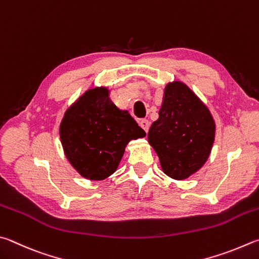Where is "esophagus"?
<instances>
[{"label":"esophagus","mask_w":259,"mask_h":259,"mask_svg":"<svg viewBox=\"0 0 259 259\" xmlns=\"http://www.w3.org/2000/svg\"><path fill=\"white\" fill-rule=\"evenodd\" d=\"M139 125L146 131V134L148 133V129H149V121L148 120H146V119L139 120Z\"/></svg>","instance_id":"1"}]
</instances>
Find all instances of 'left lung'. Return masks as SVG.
I'll return each mask as SVG.
<instances>
[{"label":"left lung","mask_w":259,"mask_h":259,"mask_svg":"<svg viewBox=\"0 0 259 259\" xmlns=\"http://www.w3.org/2000/svg\"><path fill=\"white\" fill-rule=\"evenodd\" d=\"M159 117L148 131L163 172L185 180L204 165L215 140V121L208 107L182 81L164 88Z\"/></svg>","instance_id":"left-lung-1"}]
</instances>
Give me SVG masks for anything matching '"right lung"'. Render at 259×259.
Wrapping results in <instances>:
<instances>
[{
    "mask_svg": "<svg viewBox=\"0 0 259 259\" xmlns=\"http://www.w3.org/2000/svg\"><path fill=\"white\" fill-rule=\"evenodd\" d=\"M128 111L117 109L106 87L88 89L65 111L60 139L65 157L88 180H104L116 171L130 140L143 138Z\"/></svg>",
    "mask_w": 259,
    "mask_h": 259,
    "instance_id": "right-lung-1",
    "label": "right lung"
}]
</instances>
